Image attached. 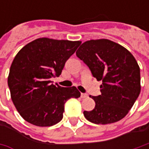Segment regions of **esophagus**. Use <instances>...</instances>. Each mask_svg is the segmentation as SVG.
I'll return each mask as SVG.
<instances>
[{
    "label": "esophagus",
    "instance_id": "34e87169",
    "mask_svg": "<svg viewBox=\"0 0 149 149\" xmlns=\"http://www.w3.org/2000/svg\"><path fill=\"white\" fill-rule=\"evenodd\" d=\"M80 96H81L82 99H84V98H87V97H88V95H86V94H81Z\"/></svg>",
    "mask_w": 149,
    "mask_h": 149
}]
</instances>
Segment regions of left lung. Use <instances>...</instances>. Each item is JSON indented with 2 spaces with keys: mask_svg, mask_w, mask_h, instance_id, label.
Wrapping results in <instances>:
<instances>
[{
  "mask_svg": "<svg viewBox=\"0 0 149 149\" xmlns=\"http://www.w3.org/2000/svg\"><path fill=\"white\" fill-rule=\"evenodd\" d=\"M76 55L88 65L93 76L101 80V95L92 111H84L96 124L118 122L124 118L140 94V69L134 55L119 44L107 39L84 42Z\"/></svg>",
  "mask_w": 149,
  "mask_h": 149,
  "instance_id": "1",
  "label": "left lung"
}]
</instances>
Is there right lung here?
Returning <instances> with one entry per match:
<instances>
[{
	"mask_svg": "<svg viewBox=\"0 0 149 149\" xmlns=\"http://www.w3.org/2000/svg\"><path fill=\"white\" fill-rule=\"evenodd\" d=\"M81 41L39 38L26 45L10 68V97L20 116L39 127H49L63 118L65 104L80 93L76 87L51 84Z\"/></svg>",
	"mask_w": 149,
	"mask_h": 149,
	"instance_id": "right-lung-1",
	"label": "right lung"
}]
</instances>
